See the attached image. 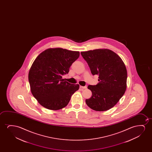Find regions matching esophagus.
Segmentation results:
<instances>
[{"label": "esophagus", "mask_w": 152, "mask_h": 152, "mask_svg": "<svg viewBox=\"0 0 152 152\" xmlns=\"http://www.w3.org/2000/svg\"><path fill=\"white\" fill-rule=\"evenodd\" d=\"M80 88L82 90L83 89H86L87 88V86H80Z\"/></svg>", "instance_id": "1"}]
</instances>
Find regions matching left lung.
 Returning <instances> with one entry per match:
<instances>
[{
    "mask_svg": "<svg viewBox=\"0 0 152 152\" xmlns=\"http://www.w3.org/2000/svg\"><path fill=\"white\" fill-rule=\"evenodd\" d=\"M93 75H99L97 85H89L91 97L86 100L90 108L106 111L112 108L127 88V69L122 59L112 50L98 49L81 52Z\"/></svg>",
    "mask_w": 152,
    "mask_h": 152,
    "instance_id": "1",
    "label": "left lung"
}]
</instances>
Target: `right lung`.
Returning <instances> with one entry per match:
<instances>
[{
  "label": "right lung",
  "instance_id": "1",
  "mask_svg": "<svg viewBox=\"0 0 152 152\" xmlns=\"http://www.w3.org/2000/svg\"><path fill=\"white\" fill-rule=\"evenodd\" d=\"M79 56V51L56 48L46 49L36 58L29 69L28 80L31 94L42 106L56 110L69 104L79 85L64 81L62 76L69 73Z\"/></svg>",
  "mask_w": 152,
  "mask_h": 152
}]
</instances>
